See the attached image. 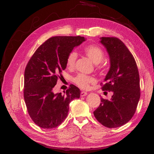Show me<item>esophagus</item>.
<instances>
[{
  "label": "esophagus",
  "mask_w": 154,
  "mask_h": 154,
  "mask_svg": "<svg viewBox=\"0 0 154 154\" xmlns=\"http://www.w3.org/2000/svg\"><path fill=\"white\" fill-rule=\"evenodd\" d=\"M81 96H85L88 94V93L86 92H84V91H82V92H81Z\"/></svg>",
  "instance_id": "34e87169"
}]
</instances>
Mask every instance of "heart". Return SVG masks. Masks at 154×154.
Here are the masks:
<instances>
[{
	"label": "heart",
	"instance_id": "heart-1",
	"mask_svg": "<svg viewBox=\"0 0 154 154\" xmlns=\"http://www.w3.org/2000/svg\"><path fill=\"white\" fill-rule=\"evenodd\" d=\"M85 54L94 62L95 64H99L103 62L105 58V53L103 49L98 46L95 45H88L83 49ZM77 58V54L76 51H71L68 54L66 58V66L69 69H72L75 66ZM99 69H102V65H99ZM74 83L77 86L82 89L87 90L90 88L91 84H94L96 79L94 77L91 75H86L84 74H79L74 78Z\"/></svg>",
	"mask_w": 154,
	"mask_h": 154
}]
</instances>
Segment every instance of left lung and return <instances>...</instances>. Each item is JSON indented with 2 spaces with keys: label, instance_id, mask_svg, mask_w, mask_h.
<instances>
[{
  "label": "left lung",
  "instance_id": "1",
  "mask_svg": "<svg viewBox=\"0 0 154 154\" xmlns=\"http://www.w3.org/2000/svg\"><path fill=\"white\" fill-rule=\"evenodd\" d=\"M100 43L107 50L111 62L101 89L113 94L109 100L101 98L94 115L104 126L113 128L126 124L136 111L140 96L139 70L131 52L118 38L102 37Z\"/></svg>",
  "mask_w": 154,
  "mask_h": 154
}]
</instances>
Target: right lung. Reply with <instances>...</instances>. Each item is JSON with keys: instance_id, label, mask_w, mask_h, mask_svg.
<instances>
[{"instance_id": "obj_1", "label": "right lung", "mask_w": 154, "mask_h": 154, "mask_svg": "<svg viewBox=\"0 0 154 154\" xmlns=\"http://www.w3.org/2000/svg\"><path fill=\"white\" fill-rule=\"evenodd\" d=\"M83 36H56L41 45L28 61L24 71V98L31 119L42 128H54L66 119L69 103L80 97V90L71 84L61 93L53 89L66 67L68 54L79 45Z\"/></svg>"}]
</instances>
